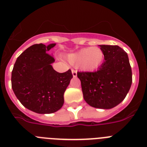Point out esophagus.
<instances>
[{
  "label": "esophagus",
  "mask_w": 147,
  "mask_h": 147,
  "mask_svg": "<svg viewBox=\"0 0 147 147\" xmlns=\"http://www.w3.org/2000/svg\"><path fill=\"white\" fill-rule=\"evenodd\" d=\"M72 74L74 77H76V76H77V71L76 70H72Z\"/></svg>",
  "instance_id": "obj_1"
}]
</instances>
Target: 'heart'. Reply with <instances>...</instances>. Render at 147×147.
I'll use <instances>...</instances> for the list:
<instances>
[{"mask_svg":"<svg viewBox=\"0 0 147 147\" xmlns=\"http://www.w3.org/2000/svg\"><path fill=\"white\" fill-rule=\"evenodd\" d=\"M105 59L103 51L98 47H88L67 55L72 65H79L84 71H93L102 65Z\"/></svg>","mask_w":147,"mask_h":147,"instance_id":"obj_1","label":"heart"}]
</instances>
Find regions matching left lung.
Wrapping results in <instances>:
<instances>
[{
	"mask_svg": "<svg viewBox=\"0 0 147 147\" xmlns=\"http://www.w3.org/2000/svg\"><path fill=\"white\" fill-rule=\"evenodd\" d=\"M105 62L94 72H78L83 97L91 107L111 109L125 98L132 85L127 53L118 45H101Z\"/></svg>",
	"mask_w": 147,
	"mask_h": 147,
	"instance_id": "obj_1",
	"label": "left lung"
}]
</instances>
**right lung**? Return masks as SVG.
I'll return each mask as SVG.
<instances>
[{
	"label": "right lung",
	"instance_id": "obj_1",
	"mask_svg": "<svg viewBox=\"0 0 147 147\" xmlns=\"http://www.w3.org/2000/svg\"><path fill=\"white\" fill-rule=\"evenodd\" d=\"M56 43L35 44L17 59L11 71V88L28 110L40 114L57 112L64 104V93L73 78L71 70H54V58L48 54Z\"/></svg>",
	"mask_w": 147,
	"mask_h": 147
}]
</instances>
